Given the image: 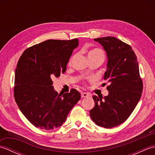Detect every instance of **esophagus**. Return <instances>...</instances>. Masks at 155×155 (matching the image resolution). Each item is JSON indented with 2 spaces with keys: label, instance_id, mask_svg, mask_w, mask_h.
Instances as JSON below:
<instances>
[{
  "label": "esophagus",
  "instance_id": "34e87169",
  "mask_svg": "<svg viewBox=\"0 0 155 155\" xmlns=\"http://www.w3.org/2000/svg\"><path fill=\"white\" fill-rule=\"evenodd\" d=\"M90 96V94L88 93H84V92H82L81 93V97L82 98H85V97H88Z\"/></svg>",
  "mask_w": 155,
  "mask_h": 155
}]
</instances>
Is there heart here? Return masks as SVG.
Listing matches in <instances>:
<instances>
[{
  "mask_svg": "<svg viewBox=\"0 0 155 155\" xmlns=\"http://www.w3.org/2000/svg\"><path fill=\"white\" fill-rule=\"evenodd\" d=\"M88 58H94V57H101L104 58V52L103 51L101 50L100 48H95L92 49L91 51H89V52L88 53ZM74 57H72L70 60H69L68 62V64H71V62L72 61V59H73Z\"/></svg>",
  "mask_w": 155,
  "mask_h": 155,
  "instance_id": "1",
  "label": "heart"
}]
</instances>
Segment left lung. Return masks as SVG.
I'll list each match as a JSON object with an SVG mask.
<instances>
[{"mask_svg": "<svg viewBox=\"0 0 155 155\" xmlns=\"http://www.w3.org/2000/svg\"><path fill=\"white\" fill-rule=\"evenodd\" d=\"M106 51L108 63L104 80L109 85L108 95H94V107L90 117L95 124L110 128L124 123L130 117L142 94L141 79L137 56L129 45L113 37L94 38Z\"/></svg>", "mask_w": 155, "mask_h": 155, "instance_id": "8db88e82", "label": "left lung"}]
</instances>
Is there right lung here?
Masks as SVG:
<instances>
[{
  "instance_id": "right-lung-1",
  "label": "right lung",
  "mask_w": 155,
  "mask_h": 155,
  "mask_svg": "<svg viewBox=\"0 0 155 155\" xmlns=\"http://www.w3.org/2000/svg\"><path fill=\"white\" fill-rule=\"evenodd\" d=\"M78 46L77 38L51 39L27 48L20 57L15 70L14 97L22 113L35 127L53 130L61 127L80 100L81 94L74 88L62 96L52 86V78L64 73Z\"/></svg>"
}]
</instances>
